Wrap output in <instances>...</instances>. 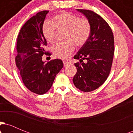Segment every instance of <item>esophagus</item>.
Wrapping results in <instances>:
<instances>
[{
  "label": "esophagus",
  "mask_w": 133,
  "mask_h": 133,
  "mask_svg": "<svg viewBox=\"0 0 133 133\" xmlns=\"http://www.w3.org/2000/svg\"><path fill=\"white\" fill-rule=\"evenodd\" d=\"M70 63L69 62H65V61L64 62V67H66L67 65H68Z\"/></svg>",
  "instance_id": "1"
}]
</instances>
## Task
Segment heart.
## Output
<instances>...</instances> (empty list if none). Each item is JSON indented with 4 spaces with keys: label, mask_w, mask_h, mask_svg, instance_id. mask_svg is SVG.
Wrapping results in <instances>:
<instances>
[{
    "label": "heart",
    "mask_w": 133,
    "mask_h": 133,
    "mask_svg": "<svg viewBox=\"0 0 133 133\" xmlns=\"http://www.w3.org/2000/svg\"><path fill=\"white\" fill-rule=\"evenodd\" d=\"M57 30H65V41L56 44L52 47L56 57L67 59L71 56L75 48L83 45L89 39L91 32V23L88 19L69 13L57 15L53 18V22L45 21L42 24V32L44 37L48 42L52 43Z\"/></svg>",
    "instance_id": "b5f03b06"
}]
</instances>
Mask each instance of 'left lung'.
I'll list each match as a JSON object with an SVG mask.
<instances>
[{
  "label": "left lung",
  "mask_w": 133,
  "mask_h": 133,
  "mask_svg": "<svg viewBox=\"0 0 133 133\" xmlns=\"http://www.w3.org/2000/svg\"><path fill=\"white\" fill-rule=\"evenodd\" d=\"M91 23L87 42L74 56L77 72L74 84L83 92H91L101 86L110 73L114 52V36L109 24L99 15L85 9H77ZM84 60L86 62H83Z\"/></svg>",
  "instance_id": "8db88e82"
}]
</instances>
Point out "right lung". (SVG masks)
Returning a JSON list of instances; mask_svg holds the SVG:
<instances>
[{
  "mask_svg": "<svg viewBox=\"0 0 133 133\" xmlns=\"http://www.w3.org/2000/svg\"><path fill=\"white\" fill-rule=\"evenodd\" d=\"M49 10H43L32 17L20 30L17 41L16 63L25 87L31 92L44 94L51 88L55 77L63 68L59 59L46 64L42 61L46 52L47 41L44 37L42 26Z\"/></svg>",
  "mask_w": 133,
  "mask_h": 133,
  "instance_id": "obj_1",
  "label": "right lung"
}]
</instances>
